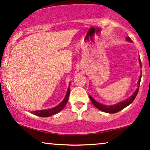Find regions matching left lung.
Wrapping results in <instances>:
<instances>
[{
    "instance_id": "1",
    "label": "left lung",
    "mask_w": 150,
    "mask_h": 150,
    "mask_svg": "<svg viewBox=\"0 0 150 150\" xmlns=\"http://www.w3.org/2000/svg\"><path fill=\"white\" fill-rule=\"evenodd\" d=\"M126 40L128 42H132V40L129 37H127ZM139 64H140L141 67H142V66H141V62L140 57H139ZM141 79V75L140 79H139V86L140 85ZM139 86H138V88L136 90L134 93L132 94V95L130 97H129L128 99H125V100H124L123 101H121L120 103H117V104L112 105H106L101 104V103L97 102V101H95L90 95H89V97H90V99H91V101H92V103H93V105H95L97 108H98L99 110H100L105 112H107V113H116V112H118L121 110H123V108H125V107H127V105H129L130 103L133 102V101L134 100L136 97H137L138 92H139Z\"/></svg>"
}]
</instances>
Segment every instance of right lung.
<instances>
[{"instance_id":"obj_1","label":"right lung","mask_w":150,"mask_h":150,"mask_svg":"<svg viewBox=\"0 0 150 150\" xmlns=\"http://www.w3.org/2000/svg\"><path fill=\"white\" fill-rule=\"evenodd\" d=\"M69 95H70V87H69V88H68L67 95H66L64 100L62 101V102L59 103L58 105L53 108H50V109H47V110H42L33 111V112H31V114H33V115L39 116V117H50V116L55 115V114L60 112L64 108L66 104H67L68 100H69Z\"/></svg>"}]
</instances>
